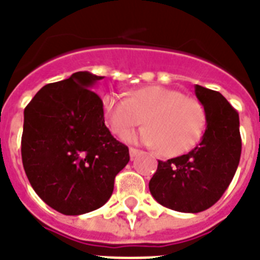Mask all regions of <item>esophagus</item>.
Segmentation results:
<instances>
[{
  "instance_id": "34e87169",
  "label": "esophagus",
  "mask_w": 260,
  "mask_h": 260,
  "mask_svg": "<svg viewBox=\"0 0 260 260\" xmlns=\"http://www.w3.org/2000/svg\"><path fill=\"white\" fill-rule=\"evenodd\" d=\"M140 154H142V151H140V150H136V148H132V147L129 148V156L132 159L136 158V156H138V155H140Z\"/></svg>"
}]
</instances>
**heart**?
<instances>
[{
    "instance_id": "1",
    "label": "heart",
    "mask_w": 260,
    "mask_h": 260,
    "mask_svg": "<svg viewBox=\"0 0 260 260\" xmlns=\"http://www.w3.org/2000/svg\"><path fill=\"white\" fill-rule=\"evenodd\" d=\"M104 117L116 136H125L144 120L147 124L128 140L159 147L169 156L185 154L200 140L205 131V110L198 101L185 97L170 87L151 85L132 91L129 98L109 93L102 98Z\"/></svg>"
}]
</instances>
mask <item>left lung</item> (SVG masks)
Returning a JSON list of instances; mask_svg holds the SVG:
<instances>
[{"label": "left lung", "instance_id": "left-lung-1", "mask_svg": "<svg viewBox=\"0 0 260 260\" xmlns=\"http://www.w3.org/2000/svg\"><path fill=\"white\" fill-rule=\"evenodd\" d=\"M194 89L205 110V134L189 154L158 160L148 185L160 205L183 213L202 212L221 198L242 154L238 112L218 91Z\"/></svg>", "mask_w": 260, "mask_h": 260}]
</instances>
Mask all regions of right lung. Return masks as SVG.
<instances>
[{
  "mask_svg": "<svg viewBox=\"0 0 260 260\" xmlns=\"http://www.w3.org/2000/svg\"><path fill=\"white\" fill-rule=\"evenodd\" d=\"M104 77L78 71L39 90L24 109L22 166L52 209L78 216L101 208L129 151L106 128L102 100L91 87Z\"/></svg>",
  "mask_w": 260,
  "mask_h": 260,
  "instance_id": "add662e5",
  "label": "right lung"
}]
</instances>
